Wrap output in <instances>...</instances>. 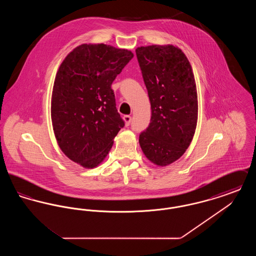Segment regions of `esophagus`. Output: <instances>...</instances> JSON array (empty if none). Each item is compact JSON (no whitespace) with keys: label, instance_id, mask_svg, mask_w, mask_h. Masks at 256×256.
<instances>
[{"label":"esophagus","instance_id":"1","mask_svg":"<svg viewBox=\"0 0 256 256\" xmlns=\"http://www.w3.org/2000/svg\"><path fill=\"white\" fill-rule=\"evenodd\" d=\"M124 121L126 122V126H130L132 122V116H130V115L124 116Z\"/></svg>","mask_w":256,"mask_h":256}]
</instances>
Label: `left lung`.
<instances>
[{"label": "left lung", "instance_id": "obj_1", "mask_svg": "<svg viewBox=\"0 0 256 256\" xmlns=\"http://www.w3.org/2000/svg\"><path fill=\"white\" fill-rule=\"evenodd\" d=\"M136 56L150 102L148 126L139 135L146 158L166 166L190 145L198 120L195 78L190 62L174 46L136 49Z\"/></svg>", "mask_w": 256, "mask_h": 256}]
</instances>
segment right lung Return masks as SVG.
Returning <instances> with one entry per match:
<instances>
[{
	"label": "right lung",
	"mask_w": 256,
	"mask_h": 256,
	"mask_svg": "<svg viewBox=\"0 0 256 256\" xmlns=\"http://www.w3.org/2000/svg\"><path fill=\"white\" fill-rule=\"evenodd\" d=\"M134 54L84 44L61 63L52 95V121L61 150L86 168L98 166L124 126L111 84Z\"/></svg>",
	"instance_id": "add662e5"
}]
</instances>
